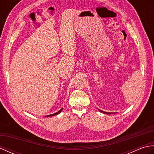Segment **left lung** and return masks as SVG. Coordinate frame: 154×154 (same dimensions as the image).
<instances>
[{
	"label": "left lung",
	"mask_w": 154,
	"mask_h": 154,
	"mask_svg": "<svg viewBox=\"0 0 154 154\" xmlns=\"http://www.w3.org/2000/svg\"><path fill=\"white\" fill-rule=\"evenodd\" d=\"M99 110L100 111V112H103V113H104V114H112V112H104V111L101 110H100V109H99ZM113 113L114 114V112H113Z\"/></svg>",
	"instance_id": "1"
}]
</instances>
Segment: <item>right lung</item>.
<instances>
[{
    "instance_id": "right-lung-1",
    "label": "right lung",
    "mask_w": 154,
    "mask_h": 154,
    "mask_svg": "<svg viewBox=\"0 0 154 154\" xmlns=\"http://www.w3.org/2000/svg\"><path fill=\"white\" fill-rule=\"evenodd\" d=\"M62 110H63V109H61V110H59L58 112H55V113H54V114H50V115H48V116H55V115H57V114H60V113L61 112Z\"/></svg>"
}]
</instances>
